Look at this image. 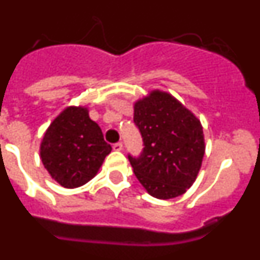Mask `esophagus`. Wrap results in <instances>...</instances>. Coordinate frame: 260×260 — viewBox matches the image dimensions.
I'll use <instances>...</instances> for the list:
<instances>
[{"mask_svg":"<svg viewBox=\"0 0 260 260\" xmlns=\"http://www.w3.org/2000/svg\"><path fill=\"white\" fill-rule=\"evenodd\" d=\"M123 148V144L121 143V142H118V143H114L113 144V150L114 151H121Z\"/></svg>","mask_w":260,"mask_h":260,"instance_id":"34e87169","label":"esophagus"}]
</instances>
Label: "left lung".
<instances>
[{
    "mask_svg": "<svg viewBox=\"0 0 260 260\" xmlns=\"http://www.w3.org/2000/svg\"><path fill=\"white\" fill-rule=\"evenodd\" d=\"M134 123L144 148L127 157L139 182L157 199L182 195L198 176L206 150L201 121L171 93L156 89L134 104Z\"/></svg>",
    "mask_w": 260,
    "mask_h": 260,
    "instance_id": "1",
    "label": "left lung"
}]
</instances>
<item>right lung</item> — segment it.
<instances>
[{
    "label": "right lung",
    "instance_id": "right-lung-1",
    "mask_svg": "<svg viewBox=\"0 0 260 260\" xmlns=\"http://www.w3.org/2000/svg\"><path fill=\"white\" fill-rule=\"evenodd\" d=\"M110 151L87 108L69 107L45 132L40 157L53 180L66 189H75L96 176Z\"/></svg>",
    "mask_w": 260,
    "mask_h": 260
}]
</instances>
